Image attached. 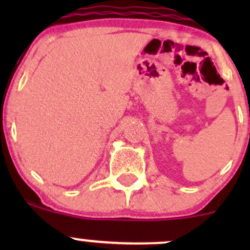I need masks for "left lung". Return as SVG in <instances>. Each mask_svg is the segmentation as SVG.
Returning <instances> with one entry per match:
<instances>
[{"instance_id":"8db88e82","label":"left lung","mask_w":250,"mask_h":250,"mask_svg":"<svg viewBox=\"0 0 250 250\" xmlns=\"http://www.w3.org/2000/svg\"><path fill=\"white\" fill-rule=\"evenodd\" d=\"M249 116H250V113H249ZM249 137H250V134H249Z\"/></svg>"}]
</instances>
